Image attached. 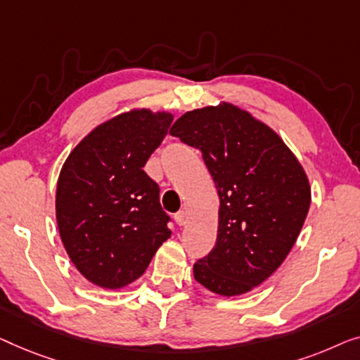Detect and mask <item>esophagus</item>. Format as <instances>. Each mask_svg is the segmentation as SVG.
Listing matches in <instances>:
<instances>
[{
	"label": "esophagus",
	"instance_id": "34e87169",
	"mask_svg": "<svg viewBox=\"0 0 360 360\" xmlns=\"http://www.w3.org/2000/svg\"><path fill=\"white\" fill-rule=\"evenodd\" d=\"M174 220H176V224H178L179 226H182L186 224V212L184 210H179L178 214L174 215Z\"/></svg>",
	"mask_w": 360,
	"mask_h": 360
}]
</instances>
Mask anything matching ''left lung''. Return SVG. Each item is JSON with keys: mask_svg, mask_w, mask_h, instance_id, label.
Here are the masks:
<instances>
[{"mask_svg": "<svg viewBox=\"0 0 360 360\" xmlns=\"http://www.w3.org/2000/svg\"><path fill=\"white\" fill-rule=\"evenodd\" d=\"M169 134L202 151L220 197L217 243L194 264L195 281L224 297L252 290L300 235L311 202L305 171L274 130L229 103L189 110Z\"/></svg>", "mask_w": 360, "mask_h": 360, "instance_id": "8db88e82", "label": "left lung"}]
</instances>
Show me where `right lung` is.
I'll return each mask as SVG.
<instances>
[{"instance_id":"add662e5","label":"right lung","mask_w":360,"mask_h":360,"mask_svg":"<svg viewBox=\"0 0 360 360\" xmlns=\"http://www.w3.org/2000/svg\"><path fill=\"white\" fill-rule=\"evenodd\" d=\"M173 114L131 109L91 130L65 161L55 212L75 267L94 285L122 288L171 236L160 187L143 171Z\"/></svg>"}]
</instances>
